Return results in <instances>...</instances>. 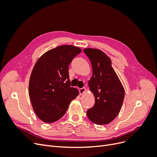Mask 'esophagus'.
<instances>
[{"mask_svg":"<svg viewBox=\"0 0 157 157\" xmlns=\"http://www.w3.org/2000/svg\"><path fill=\"white\" fill-rule=\"evenodd\" d=\"M78 90H79L80 94L82 95V94H83L85 92V91H86V88H85L84 87H83V88H79Z\"/></svg>","mask_w":157,"mask_h":157,"instance_id":"34e87169","label":"esophagus"}]
</instances>
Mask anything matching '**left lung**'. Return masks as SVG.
Instances as JSON below:
<instances>
[{
  "mask_svg": "<svg viewBox=\"0 0 157 157\" xmlns=\"http://www.w3.org/2000/svg\"><path fill=\"white\" fill-rule=\"evenodd\" d=\"M92 67L88 82L95 97L94 105L87 111L89 119L96 124H107L119 113L124 98V90L110 58L100 50L85 48Z\"/></svg>",
  "mask_w": 157,
  "mask_h": 157,
  "instance_id": "left-lung-1",
  "label": "left lung"
}]
</instances>
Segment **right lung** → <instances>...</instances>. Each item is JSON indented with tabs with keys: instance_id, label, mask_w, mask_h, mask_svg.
I'll list each match as a JSON object with an SVG mask.
<instances>
[{
	"instance_id": "add662e5",
	"label": "right lung",
	"mask_w": 157,
	"mask_h": 157,
	"mask_svg": "<svg viewBox=\"0 0 157 157\" xmlns=\"http://www.w3.org/2000/svg\"><path fill=\"white\" fill-rule=\"evenodd\" d=\"M81 49L62 45L48 50L37 60L29 79V94L36 116L46 123L60 119L79 92L71 87L69 65Z\"/></svg>"
}]
</instances>
